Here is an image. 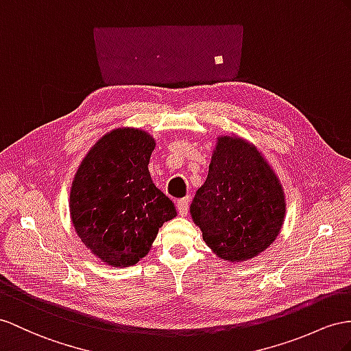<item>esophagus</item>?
<instances>
[{"mask_svg": "<svg viewBox=\"0 0 351 351\" xmlns=\"http://www.w3.org/2000/svg\"><path fill=\"white\" fill-rule=\"evenodd\" d=\"M188 206H190V199H188V197H184V199H179L176 202V209L181 217H185L188 213Z\"/></svg>", "mask_w": 351, "mask_h": 351, "instance_id": "esophagus-1", "label": "esophagus"}]
</instances>
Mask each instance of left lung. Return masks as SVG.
I'll return each mask as SVG.
<instances>
[{"mask_svg": "<svg viewBox=\"0 0 351 351\" xmlns=\"http://www.w3.org/2000/svg\"><path fill=\"white\" fill-rule=\"evenodd\" d=\"M190 212L213 254L241 263L264 252L280 234L286 200L280 179L261 152L232 134L218 138Z\"/></svg>", "mask_w": 351, "mask_h": 351, "instance_id": "1", "label": "left lung"}]
</instances>
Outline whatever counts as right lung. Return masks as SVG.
<instances>
[{"mask_svg": "<svg viewBox=\"0 0 351 351\" xmlns=\"http://www.w3.org/2000/svg\"><path fill=\"white\" fill-rule=\"evenodd\" d=\"M156 141L145 130L108 132L74 176L69 212L77 236L106 265L123 268L147 256L158 228L176 217L148 165Z\"/></svg>", "mask_w": 351, "mask_h": 351, "instance_id": "1", "label": "right lung"}]
</instances>
